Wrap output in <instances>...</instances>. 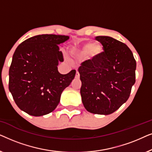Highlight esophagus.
Masks as SVG:
<instances>
[{
  "label": "esophagus",
  "instance_id": "obj_1",
  "mask_svg": "<svg viewBox=\"0 0 152 152\" xmlns=\"http://www.w3.org/2000/svg\"><path fill=\"white\" fill-rule=\"evenodd\" d=\"M75 77L76 78H80V73H79V72L77 71V72H76Z\"/></svg>",
  "mask_w": 152,
  "mask_h": 152
}]
</instances>
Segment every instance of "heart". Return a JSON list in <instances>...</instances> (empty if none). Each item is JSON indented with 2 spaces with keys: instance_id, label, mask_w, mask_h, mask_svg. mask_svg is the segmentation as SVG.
<instances>
[{
  "instance_id": "1",
  "label": "heart",
  "mask_w": 152,
  "mask_h": 152,
  "mask_svg": "<svg viewBox=\"0 0 152 152\" xmlns=\"http://www.w3.org/2000/svg\"><path fill=\"white\" fill-rule=\"evenodd\" d=\"M92 50L94 53H99L101 51V47L96 45L94 43H88L84 45L82 52L84 54H88Z\"/></svg>"
}]
</instances>
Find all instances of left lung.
Returning <instances> with one entry per match:
<instances>
[{
	"label": "left lung",
	"instance_id": "1",
	"mask_svg": "<svg viewBox=\"0 0 152 152\" xmlns=\"http://www.w3.org/2000/svg\"><path fill=\"white\" fill-rule=\"evenodd\" d=\"M104 52L82 63L80 93L90 113L109 115L129 97L136 82V62L127 45L112 37H95Z\"/></svg>",
	"mask_w": 152,
	"mask_h": 152
}]
</instances>
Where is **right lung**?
Returning <instances> with one entry per match:
<instances>
[{
  "mask_svg": "<svg viewBox=\"0 0 152 152\" xmlns=\"http://www.w3.org/2000/svg\"><path fill=\"white\" fill-rule=\"evenodd\" d=\"M68 39L65 35H37L16 48L9 70V90L18 108L29 115L53 111L74 79L75 70L62 75L57 68L64 61L59 45Z\"/></svg>",
  "mask_w": 152,
  "mask_h": 152,
  "instance_id": "obj_1",
  "label": "right lung"
}]
</instances>
